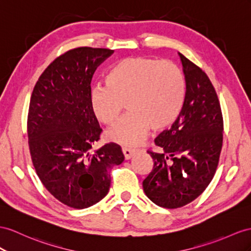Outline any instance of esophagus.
Instances as JSON below:
<instances>
[{
	"mask_svg": "<svg viewBox=\"0 0 251 251\" xmlns=\"http://www.w3.org/2000/svg\"><path fill=\"white\" fill-rule=\"evenodd\" d=\"M122 151H123V153H124V157H125V159H126V160L130 159V158L134 155V153L137 152V151H136V150L129 149V147H123V149H122Z\"/></svg>",
	"mask_w": 251,
	"mask_h": 251,
	"instance_id": "34e87169",
	"label": "esophagus"
}]
</instances>
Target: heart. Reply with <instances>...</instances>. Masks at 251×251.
Masks as SVG:
<instances>
[{
    "mask_svg": "<svg viewBox=\"0 0 251 251\" xmlns=\"http://www.w3.org/2000/svg\"><path fill=\"white\" fill-rule=\"evenodd\" d=\"M184 77L177 64L147 57H130L115 63L106 77V86L91 92L95 117L113 125L124 104L129 112L108 131L115 143L133 146L142 142L150 127L162 130L178 119L184 102Z\"/></svg>",
    "mask_w": 251,
    "mask_h": 251,
    "instance_id": "heart-1",
    "label": "heart"
}]
</instances>
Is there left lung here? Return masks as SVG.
I'll return each instance as SVG.
<instances>
[{"label":"left lung","mask_w":251,"mask_h":251,"mask_svg":"<svg viewBox=\"0 0 251 251\" xmlns=\"http://www.w3.org/2000/svg\"><path fill=\"white\" fill-rule=\"evenodd\" d=\"M185 78L184 102L171 129L155 139L159 152L143 180L152 202L166 209L183 207L208 187L217 169L223 146L224 120L215 89L208 75L179 54Z\"/></svg>","instance_id":"8db88e82"}]
</instances>
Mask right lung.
Segmentation results:
<instances>
[{"instance_id":"1","label":"right lung","mask_w":251,"mask_h":251,"mask_svg":"<svg viewBox=\"0 0 251 251\" xmlns=\"http://www.w3.org/2000/svg\"><path fill=\"white\" fill-rule=\"evenodd\" d=\"M113 52L89 47L68 50L43 71L30 96L31 162L43 187L74 209L101 201L110 188L111 169L124 161L114 143L90 153L102 131L91 107V80Z\"/></svg>"}]
</instances>
